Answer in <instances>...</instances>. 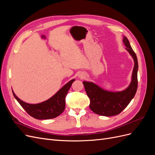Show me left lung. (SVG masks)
I'll list each match as a JSON object with an SVG mask.
<instances>
[{
  "label": "left lung",
  "instance_id": "obj_1",
  "mask_svg": "<svg viewBox=\"0 0 155 155\" xmlns=\"http://www.w3.org/2000/svg\"><path fill=\"white\" fill-rule=\"evenodd\" d=\"M124 43L134 61L132 81L125 90L121 92H109L91 82L83 81L85 91L90 99V109L101 116H112L119 114L134 97L138 88V64L137 55L131 48L129 40L124 37Z\"/></svg>",
  "mask_w": 155,
  "mask_h": 155
}]
</instances>
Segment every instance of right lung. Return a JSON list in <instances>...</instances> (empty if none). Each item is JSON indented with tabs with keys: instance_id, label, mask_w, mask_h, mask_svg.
<instances>
[{
	"instance_id": "right-lung-1",
	"label": "right lung",
	"mask_w": 155,
	"mask_h": 155,
	"mask_svg": "<svg viewBox=\"0 0 155 155\" xmlns=\"http://www.w3.org/2000/svg\"><path fill=\"white\" fill-rule=\"evenodd\" d=\"M75 79H72L63 87L49 100L38 104H29L22 101L15 93L13 94L26 112L33 118L38 120H48L59 116L65 109V98Z\"/></svg>"
}]
</instances>
